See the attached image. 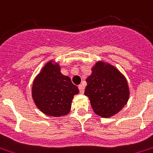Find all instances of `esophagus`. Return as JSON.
Returning a JSON list of instances; mask_svg holds the SVG:
<instances>
[{"instance_id":"1","label":"esophagus","mask_w":153,"mask_h":153,"mask_svg":"<svg viewBox=\"0 0 153 153\" xmlns=\"http://www.w3.org/2000/svg\"><path fill=\"white\" fill-rule=\"evenodd\" d=\"M79 92L82 94V93L84 92V86H83V85H82V84L79 85Z\"/></svg>"}]
</instances>
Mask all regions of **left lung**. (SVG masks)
<instances>
[{"mask_svg": "<svg viewBox=\"0 0 153 153\" xmlns=\"http://www.w3.org/2000/svg\"><path fill=\"white\" fill-rule=\"evenodd\" d=\"M84 94L89 98L95 114L111 117L118 113L129 99L125 77L110 64L98 62L87 79Z\"/></svg>", "mask_w": 153, "mask_h": 153, "instance_id": "left-lung-1", "label": "left lung"}]
</instances>
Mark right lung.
<instances>
[{
	"mask_svg": "<svg viewBox=\"0 0 153 153\" xmlns=\"http://www.w3.org/2000/svg\"><path fill=\"white\" fill-rule=\"evenodd\" d=\"M78 87L68 76L60 72L58 64L49 62L33 83L32 97L35 104L44 114L58 117L67 115L71 108Z\"/></svg>",
	"mask_w": 153,
	"mask_h": 153,
	"instance_id": "1",
	"label": "right lung"
}]
</instances>
